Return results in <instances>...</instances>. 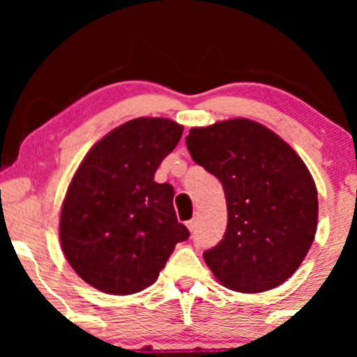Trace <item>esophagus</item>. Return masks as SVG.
Returning a JSON list of instances; mask_svg holds the SVG:
<instances>
[{
  "instance_id": "obj_1",
  "label": "esophagus",
  "mask_w": 357,
  "mask_h": 357,
  "mask_svg": "<svg viewBox=\"0 0 357 357\" xmlns=\"http://www.w3.org/2000/svg\"><path fill=\"white\" fill-rule=\"evenodd\" d=\"M186 227H188V230H190V231H195V228H196V218L186 221Z\"/></svg>"
}]
</instances>
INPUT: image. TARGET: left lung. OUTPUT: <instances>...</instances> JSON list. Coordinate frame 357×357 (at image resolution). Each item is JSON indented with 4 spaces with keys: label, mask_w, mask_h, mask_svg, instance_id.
Here are the masks:
<instances>
[{
    "label": "left lung",
    "mask_w": 357,
    "mask_h": 357,
    "mask_svg": "<svg viewBox=\"0 0 357 357\" xmlns=\"http://www.w3.org/2000/svg\"><path fill=\"white\" fill-rule=\"evenodd\" d=\"M186 146L192 161L220 179L227 198L223 240L203 253L213 275L247 294L284 284L317 230V190L304 161L248 119L192 127Z\"/></svg>",
    "instance_id": "1"
}]
</instances>
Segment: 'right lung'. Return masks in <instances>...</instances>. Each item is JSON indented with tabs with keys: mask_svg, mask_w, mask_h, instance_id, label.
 Instances as JSON below:
<instances>
[{
	"mask_svg": "<svg viewBox=\"0 0 357 357\" xmlns=\"http://www.w3.org/2000/svg\"><path fill=\"white\" fill-rule=\"evenodd\" d=\"M181 134L169 119H134L100 139L73 174L60 215L61 250L100 292L144 290L190 236L176 218L173 186L154 181Z\"/></svg>",
	"mask_w": 357,
	"mask_h": 357,
	"instance_id": "1",
	"label": "right lung"
}]
</instances>
